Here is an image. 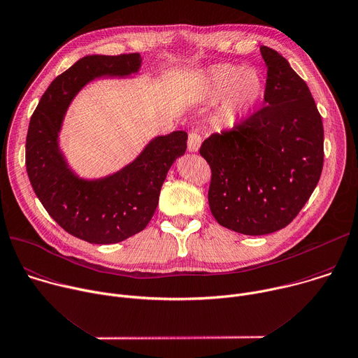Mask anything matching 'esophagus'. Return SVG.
<instances>
[{"mask_svg": "<svg viewBox=\"0 0 358 358\" xmlns=\"http://www.w3.org/2000/svg\"><path fill=\"white\" fill-rule=\"evenodd\" d=\"M201 143H202V138H201V135H199V134H195V132L189 134L187 146H188V150H189L191 153L198 152V150H199V148H201Z\"/></svg>", "mask_w": 358, "mask_h": 358, "instance_id": "esophagus-1", "label": "esophagus"}]
</instances>
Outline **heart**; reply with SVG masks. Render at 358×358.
<instances>
[{"instance_id":"1","label":"heart","mask_w":358,"mask_h":358,"mask_svg":"<svg viewBox=\"0 0 358 358\" xmlns=\"http://www.w3.org/2000/svg\"><path fill=\"white\" fill-rule=\"evenodd\" d=\"M199 87L206 99L222 101L220 115L229 125L246 121L266 94V83L259 71L229 63L201 71Z\"/></svg>"}]
</instances>
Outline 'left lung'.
<instances>
[{
    "label": "left lung",
    "instance_id": "1",
    "mask_svg": "<svg viewBox=\"0 0 358 358\" xmlns=\"http://www.w3.org/2000/svg\"><path fill=\"white\" fill-rule=\"evenodd\" d=\"M266 106L199 153L212 170L209 208L219 224L249 236L277 231L303 208L322 174L323 124L306 83L262 46Z\"/></svg>",
    "mask_w": 358,
    "mask_h": 358
}]
</instances>
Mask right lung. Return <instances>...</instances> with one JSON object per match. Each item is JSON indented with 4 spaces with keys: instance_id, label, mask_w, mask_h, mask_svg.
I'll use <instances>...</instances> for the list:
<instances>
[{
    "instance_id": "obj_1",
    "label": "right lung",
    "mask_w": 358,
    "mask_h": 358,
    "mask_svg": "<svg viewBox=\"0 0 358 358\" xmlns=\"http://www.w3.org/2000/svg\"><path fill=\"white\" fill-rule=\"evenodd\" d=\"M141 67L139 53L84 56L52 81L29 122L27 171L36 196L67 233L92 245L119 243L143 230L170 167L187 150V132L174 131L105 177L84 178L70 167L59 135L76 95L94 80L132 77Z\"/></svg>"
}]
</instances>
